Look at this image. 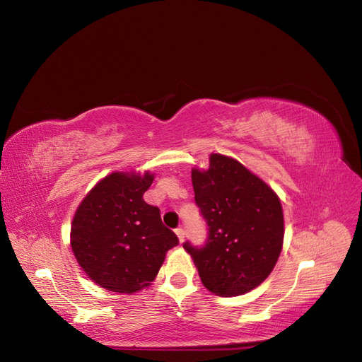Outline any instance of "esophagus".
I'll list each match as a JSON object with an SVG mask.
<instances>
[{"label": "esophagus", "instance_id": "1", "mask_svg": "<svg viewBox=\"0 0 362 362\" xmlns=\"http://www.w3.org/2000/svg\"><path fill=\"white\" fill-rule=\"evenodd\" d=\"M175 233H177V236H178L180 243H182V241H184V238H185V232H184V229H182V228H178V229H175Z\"/></svg>", "mask_w": 362, "mask_h": 362}]
</instances>
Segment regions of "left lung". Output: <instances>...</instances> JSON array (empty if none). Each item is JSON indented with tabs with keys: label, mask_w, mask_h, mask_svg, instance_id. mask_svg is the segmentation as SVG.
Wrapping results in <instances>:
<instances>
[{
	"label": "left lung",
	"mask_w": 362,
	"mask_h": 362,
	"mask_svg": "<svg viewBox=\"0 0 362 362\" xmlns=\"http://www.w3.org/2000/svg\"><path fill=\"white\" fill-rule=\"evenodd\" d=\"M194 202L208 236L184 248L205 288L218 296L250 292L276 267L284 221L277 194L240 161L211 154L208 170H192Z\"/></svg>",
	"instance_id": "obj_1"
}]
</instances>
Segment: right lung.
I'll return each mask as SVG.
<instances>
[{"mask_svg": "<svg viewBox=\"0 0 362 362\" xmlns=\"http://www.w3.org/2000/svg\"><path fill=\"white\" fill-rule=\"evenodd\" d=\"M154 177L114 172L85 196L71 223V250L102 288L138 292L151 283L178 236L142 196Z\"/></svg>", "mask_w": 362, "mask_h": 362, "instance_id": "obj_1", "label": "right lung"}]
</instances>
